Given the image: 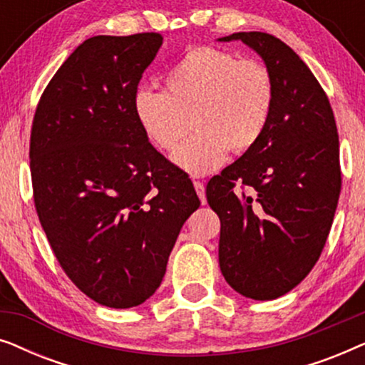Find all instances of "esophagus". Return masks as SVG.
I'll list each match as a JSON object with an SVG mask.
<instances>
[{"label":"esophagus","mask_w":365,"mask_h":365,"mask_svg":"<svg viewBox=\"0 0 365 365\" xmlns=\"http://www.w3.org/2000/svg\"><path fill=\"white\" fill-rule=\"evenodd\" d=\"M194 189H196L199 199H201V204H206V187H204V182L194 181Z\"/></svg>","instance_id":"1"}]
</instances>
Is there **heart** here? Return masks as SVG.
Masks as SVG:
<instances>
[{"mask_svg":"<svg viewBox=\"0 0 365 365\" xmlns=\"http://www.w3.org/2000/svg\"><path fill=\"white\" fill-rule=\"evenodd\" d=\"M164 84L166 91L139 89L134 114L154 146L166 153L197 126L173 156L192 176L216 171L231 149L246 153L256 146L276 103L272 74L262 63L209 46L184 53Z\"/></svg>","mask_w":365,"mask_h":365,"instance_id":"b5f03b06","label":"heart"}]
</instances>
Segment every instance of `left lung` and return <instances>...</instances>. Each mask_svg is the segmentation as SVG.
Here are the masks:
<instances>
[{
	"label": "left lung",
	"instance_id": "1",
	"mask_svg": "<svg viewBox=\"0 0 365 365\" xmlns=\"http://www.w3.org/2000/svg\"><path fill=\"white\" fill-rule=\"evenodd\" d=\"M237 39L271 71L276 103L261 141L209 181L206 197L221 219L224 279L244 297L271 301L311 272L327 241L341 194L339 136L326 93L286 43L261 31L219 41Z\"/></svg>",
	"mask_w": 365,
	"mask_h": 365
}]
</instances>
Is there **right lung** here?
<instances>
[{
	"label": "right lung",
	"instance_id": "1",
	"mask_svg": "<svg viewBox=\"0 0 365 365\" xmlns=\"http://www.w3.org/2000/svg\"><path fill=\"white\" fill-rule=\"evenodd\" d=\"M161 44L158 33L86 39L49 81L33 119L39 222L79 291L113 309L156 292L182 224L201 204L134 114L138 84Z\"/></svg>",
	"mask_w": 365,
	"mask_h": 365
}]
</instances>
